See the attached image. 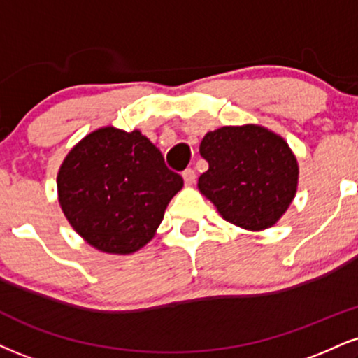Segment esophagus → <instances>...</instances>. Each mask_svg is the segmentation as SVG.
<instances>
[{
	"instance_id": "34e87169",
	"label": "esophagus",
	"mask_w": 358,
	"mask_h": 358,
	"mask_svg": "<svg viewBox=\"0 0 358 358\" xmlns=\"http://www.w3.org/2000/svg\"><path fill=\"white\" fill-rule=\"evenodd\" d=\"M195 178H196V173H195V170H192V168H187V170L183 171L185 185H193L195 183Z\"/></svg>"
}]
</instances>
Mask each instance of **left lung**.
<instances>
[{
    "instance_id": "obj_1",
    "label": "left lung",
    "mask_w": 358,
    "mask_h": 358,
    "mask_svg": "<svg viewBox=\"0 0 358 358\" xmlns=\"http://www.w3.org/2000/svg\"><path fill=\"white\" fill-rule=\"evenodd\" d=\"M208 170L198 190L227 222L245 230H265L290 206L299 185V163L277 133L260 124L222 127L200 143Z\"/></svg>"
}]
</instances>
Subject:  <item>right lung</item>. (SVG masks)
<instances>
[{"instance_id":"obj_1","label":"right lung","mask_w":358,"mask_h":358,"mask_svg":"<svg viewBox=\"0 0 358 358\" xmlns=\"http://www.w3.org/2000/svg\"><path fill=\"white\" fill-rule=\"evenodd\" d=\"M56 185L64 217L86 243L128 255L153 238L183 178L141 131L105 127L73 146Z\"/></svg>"}]
</instances>
